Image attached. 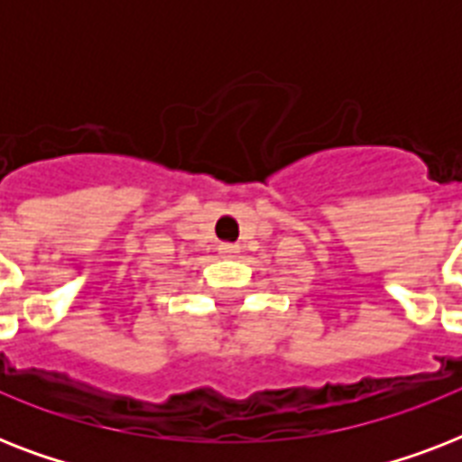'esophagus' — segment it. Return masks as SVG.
<instances>
[{"label":"esophagus","mask_w":462,"mask_h":462,"mask_svg":"<svg viewBox=\"0 0 462 462\" xmlns=\"http://www.w3.org/2000/svg\"><path fill=\"white\" fill-rule=\"evenodd\" d=\"M220 254H223V256H235V254H239V246L237 245H220Z\"/></svg>","instance_id":"1"}]
</instances>
